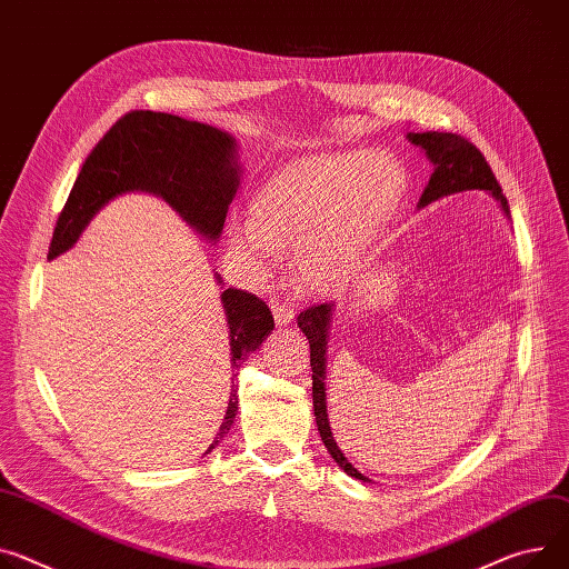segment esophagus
<instances>
[{"mask_svg":"<svg viewBox=\"0 0 569 569\" xmlns=\"http://www.w3.org/2000/svg\"><path fill=\"white\" fill-rule=\"evenodd\" d=\"M271 312H273L278 326H287V323H291L293 317H296L293 305H291L289 300H280V298H273V300H271Z\"/></svg>","mask_w":569,"mask_h":569,"instance_id":"1","label":"esophagus"}]
</instances>
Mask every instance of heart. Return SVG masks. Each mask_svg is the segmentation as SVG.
<instances>
[{
	"label": "heart",
	"mask_w": 569,
	"mask_h": 569,
	"mask_svg": "<svg viewBox=\"0 0 569 569\" xmlns=\"http://www.w3.org/2000/svg\"><path fill=\"white\" fill-rule=\"evenodd\" d=\"M406 189L401 161L385 150L321 154L282 168L250 216L230 223L232 248L257 278H271L296 246L302 278L332 287L351 276Z\"/></svg>",
	"instance_id": "b5f03b06"
}]
</instances>
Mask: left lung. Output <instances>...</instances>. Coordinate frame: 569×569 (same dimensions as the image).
Segmentation results:
<instances>
[{
    "mask_svg": "<svg viewBox=\"0 0 569 569\" xmlns=\"http://www.w3.org/2000/svg\"><path fill=\"white\" fill-rule=\"evenodd\" d=\"M408 139L423 148L428 159L435 166V172L430 174L428 187L423 189L421 198H419V207L430 204L432 200L442 198V196H451L458 191H469V189H483L490 191L503 207L506 213H510L508 209V200L501 193V187L495 178V172L490 168V163L486 161L483 152H480L469 139L460 137V134H451V132H423V134H408ZM330 315H332V302H319L312 305V308L302 310L298 315V328L305 332V337L310 339V365H312V401H315V417H317V426L321 432V440L326 445V449L330 451V456L335 458V462L348 473L358 480H369L367 476H362L351 462H348L341 453V449L337 447L332 430H330V421H328V412H326V387H323V373H326V335H328V323H330Z\"/></svg>",
    "mask_w": 569,
    "mask_h": 569,
    "instance_id": "obj_1",
    "label": "left lung"
}]
</instances>
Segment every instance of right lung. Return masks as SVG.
I'll list each match as a JSON object with an SVG mask.
<instances>
[{
  "label": "right lung",
  "instance_id": "1",
  "mask_svg": "<svg viewBox=\"0 0 569 569\" xmlns=\"http://www.w3.org/2000/svg\"><path fill=\"white\" fill-rule=\"evenodd\" d=\"M234 141L216 127L161 111H129L118 118L86 157L59 213L48 259L72 248L91 218L116 196L148 191L161 196L200 234L216 239L237 193ZM230 326L232 367H239L273 330L269 305L243 289L221 293ZM234 380V378H232ZM234 385L211 451L237 417Z\"/></svg>",
  "mask_w": 569,
  "mask_h": 569
}]
</instances>
